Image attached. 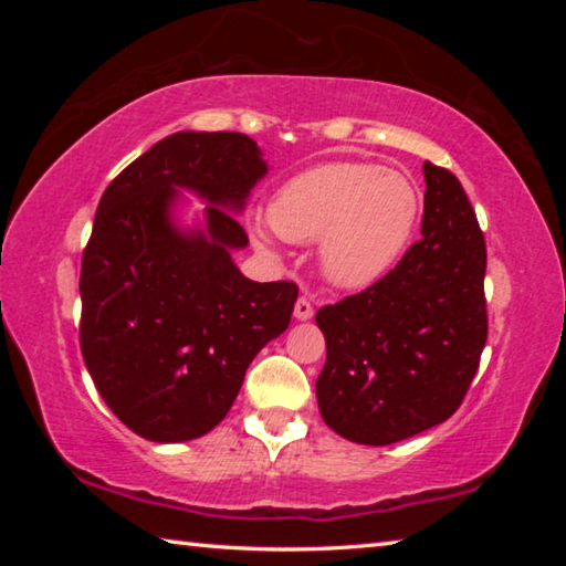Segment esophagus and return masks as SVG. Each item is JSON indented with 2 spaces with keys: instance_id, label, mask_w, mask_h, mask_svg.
<instances>
[{
  "instance_id": "34e87169",
  "label": "esophagus",
  "mask_w": 566,
  "mask_h": 566,
  "mask_svg": "<svg viewBox=\"0 0 566 566\" xmlns=\"http://www.w3.org/2000/svg\"><path fill=\"white\" fill-rule=\"evenodd\" d=\"M312 314H314L312 302L306 300V296H300V300H296V304H294V317L304 322V319H312Z\"/></svg>"
}]
</instances>
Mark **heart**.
<instances>
[{
  "mask_svg": "<svg viewBox=\"0 0 566 566\" xmlns=\"http://www.w3.org/2000/svg\"><path fill=\"white\" fill-rule=\"evenodd\" d=\"M419 219V191L399 171L369 161H327L274 191L270 224L290 242L319 239V270L339 290L385 276L405 252ZM254 242L274 249L272 229L252 227Z\"/></svg>",
  "mask_w": 566,
  "mask_h": 566,
  "instance_id": "1",
  "label": "heart"
}]
</instances>
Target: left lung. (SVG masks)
I'll return each mask as SVG.
<instances>
[{
	"instance_id": "left-lung-1",
	"label": "left lung",
	"mask_w": 566,
	"mask_h": 566,
	"mask_svg": "<svg viewBox=\"0 0 566 566\" xmlns=\"http://www.w3.org/2000/svg\"><path fill=\"white\" fill-rule=\"evenodd\" d=\"M421 239L379 282L317 312L327 361L322 419L385 447L442 424L464 401L486 344V244L452 171L424 161Z\"/></svg>"
}]
</instances>
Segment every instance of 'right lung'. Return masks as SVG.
<instances>
[{"label":"right lung","mask_w":566,"mask_h":566,"mask_svg":"<svg viewBox=\"0 0 566 566\" xmlns=\"http://www.w3.org/2000/svg\"><path fill=\"white\" fill-rule=\"evenodd\" d=\"M266 175L239 132H177L104 189L82 254L80 344L94 387L134 434L187 442L232 409L244 371L290 327L294 282H252L232 249L239 212ZM177 188L210 202L208 229L181 233Z\"/></svg>","instance_id":"obj_1"}]
</instances>
